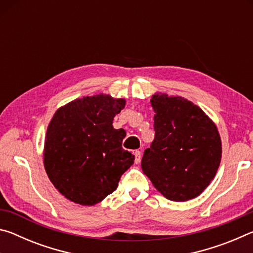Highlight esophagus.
I'll use <instances>...</instances> for the list:
<instances>
[{
  "mask_svg": "<svg viewBox=\"0 0 253 253\" xmlns=\"http://www.w3.org/2000/svg\"><path fill=\"white\" fill-rule=\"evenodd\" d=\"M134 155H135V163L136 164H138V163L140 162V157H142V153H140L139 151H135Z\"/></svg>",
  "mask_w": 253,
  "mask_h": 253,
  "instance_id": "34e87169",
  "label": "esophagus"
}]
</instances>
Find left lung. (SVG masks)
<instances>
[{"mask_svg": "<svg viewBox=\"0 0 253 253\" xmlns=\"http://www.w3.org/2000/svg\"><path fill=\"white\" fill-rule=\"evenodd\" d=\"M154 138L142 169L166 199L185 202L209 186L221 162L220 134L211 118L183 97L155 93Z\"/></svg>", "mask_w": 253, "mask_h": 253, "instance_id": "left-lung-1", "label": "left lung"}]
</instances>
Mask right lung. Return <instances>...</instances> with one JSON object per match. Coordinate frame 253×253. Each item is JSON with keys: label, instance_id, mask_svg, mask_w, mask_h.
I'll return each mask as SVG.
<instances>
[{"label": "right lung", "instance_id": "1", "mask_svg": "<svg viewBox=\"0 0 253 253\" xmlns=\"http://www.w3.org/2000/svg\"><path fill=\"white\" fill-rule=\"evenodd\" d=\"M126 105L109 95L78 98L55 111L44 140L43 163L51 183L65 198L95 205L113 193L135 156L122 147L126 131L114 117Z\"/></svg>", "mask_w": 253, "mask_h": 253}]
</instances>
